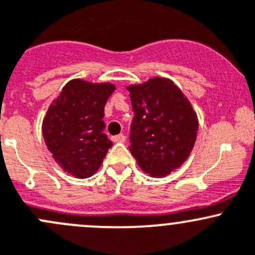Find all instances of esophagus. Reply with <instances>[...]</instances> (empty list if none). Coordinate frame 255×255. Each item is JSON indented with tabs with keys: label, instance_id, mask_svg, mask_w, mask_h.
<instances>
[{
	"label": "esophagus",
	"instance_id": "1",
	"mask_svg": "<svg viewBox=\"0 0 255 255\" xmlns=\"http://www.w3.org/2000/svg\"><path fill=\"white\" fill-rule=\"evenodd\" d=\"M125 140H127V136H125L124 133H119V135L113 136V141H114V142H124Z\"/></svg>",
	"mask_w": 255,
	"mask_h": 255
}]
</instances>
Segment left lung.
I'll return each mask as SVG.
<instances>
[{"label": "left lung", "mask_w": 255, "mask_h": 255, "mask_svg": "<svg viewBox=\"0 0 255 255\" xmlns=\"http://www.w3.org/2000/svg\"><path fill=\"white\" fill-rule=\"evenodd\" d=\"M128 90L133 112L128 148L146 173L152 177L168 175L182 165L195 145V112L168 79L153 78Z\"/></svg>", "instance_id": "1"}]
</instances>
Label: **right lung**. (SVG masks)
<instances>
[{
	"label": "right lung",
	"mask_w": 255,
	"mask_h": 255,
	"mask_svg": "<svg viewBox=\"0 0 255 255\" xmlns=\"http://www.w3.org/2000/svg\"><path fill=\"white\" fill-rule=\"evenodd\" d=\"M115 87L80 79L64 85L43 120V137L53 158L70 175L90 177L113 142L104 133V107Z\"/></svg>",
	"instance_id": "right-lung-1"
}]
</instances>
